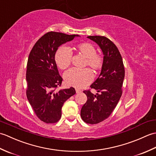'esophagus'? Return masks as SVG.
Instances as JSON below:
<instances>
[{
    "label": "esophagus",
    "instance_id": "esophagus-1",
    "mask_svg": "<svg viewBox=\"0 0 156 156\" xmlns=\"http://www.w3.org/2000/svg\"><path fill=\"white\" fill-rule=\"evenodd\" d=\"M81 92H82V90H80V89H77V88L76 89V93H80Z\"/></svg>",
    "mask_w": 156,
    "mask_h": 156
}]
</instances>
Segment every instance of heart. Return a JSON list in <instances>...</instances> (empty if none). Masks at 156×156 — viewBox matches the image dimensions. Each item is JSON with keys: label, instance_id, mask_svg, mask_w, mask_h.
<instances>
[{"label": "heart", "instance_id": "1", "mask_svg": "<svg viewBox=\"0 0 156 156\" xmlns=\"http://www.w3.org/2000/svg\"><path fill=\"white\" fill-rule=\"evenodd\" d=\"M76 51L86 58L84 66H89L94 72L101 70L104 64L103 56L97 53L94 46L88 42H83L75 46ZM55 61L59 68L65 69L71 64V54L66 47L59 48L55 55ZM93 75L88 68L83 69H71L66 72L64 79L68 85L78 88H83L90 84Z\"/></svg>", "mask_w": 156, "mask_h": 156}]
</instances>
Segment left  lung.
Returning <instances> with one entry per match:
<instances>
[{
    "label": "left lung",
    "instance_id": "obj_1",
    "mask_svg": "<svg viewBox=\"0 0 156 156\" xmlns=\"http://www.w3.org/2000/svg\"><path fill=\"white\" fill-rule=\"evenodd\" d=\"M88 38L97 43L104 54L101 74L90 85L99 93L92 94L90 89L83 91L87 101L82 107L81 117L87 123L94 125L107 119L119 102L122 92L125 68L120 52L110 39L97 35Z\"/></svg>",
    "mask_w": 156,
    "mask_h": 156
}]
</instances>
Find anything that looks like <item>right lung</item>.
<instances>
[{
    "label": "right lung",
    "mask_w": 156,
    "mask_h": 156,
    "mask_svg": "<svg viewBox=\"0 0 156 156\" xmlns=\"http://www.w3.org/2000/svg\"><path fill=\"white\" fill-rule=\"evenodd\" d=\"M78 35L48 32L39 39L29 54L26 80V94L37 117L45 123H55L62 117L64 102L76 94L75 89L56 90L63 79L59 74L55 61L58 48L72 40Z\"/></svg>",
    "instance_id": "1"
}]
</instances>
